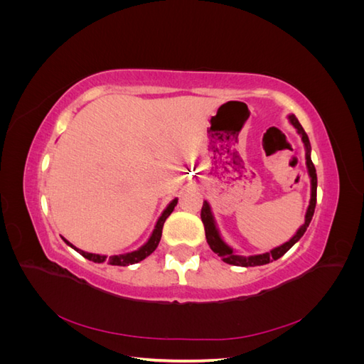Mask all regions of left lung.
I'll return each instance as SVG.
<instances>
[{"label": "left lung", "instance_id": "obj_1", "mask_svg": "<svg viewBox=\"0 0 364 364\" xmlns=\"http://www.w3.org/2000/svg\"><path fill=\"white\" fill-rule=\"evenodd\" d=\"M289 118L291 121V124L297 129V134L302 136V141H304L305 149H306V153H305L306 167H308V173H310V178H311V200H310V206H308L306 214H305V223L299 228V230H297L296 235L290 241H287V243H284L282 246L273 249V250H270L267 253H262V255H253V257H247V258L246 257H240V255H235V253L232 252V249H230L225 243V241L222 240V237H220L218 230L215 228V223H214V217H213V213H211V208H209L208 202L205 200L203 206H202L200 217H202V222H203V226H205V235H206L208 245H209V247L213 249V252L217 253L220 258H222L228 264H232V266L255 267V266H262V264H269L273 259L281 258L285 252H289L291 249V246L296 243V241L301 240V237L305 234V230H306L308 225H310L311 218L314 215V208H316V200H317V174H316L314 164H313L311 156H310V151H311L310 139H308L305 130L301 126L299 121H297V118L294 115H290Z\"/></svg>", "mask_w": 364, "mask_h": 364}]
</instances>
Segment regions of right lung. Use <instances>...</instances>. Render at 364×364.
<instances>
[{
    "label": "right lung",
    "instance_id": "add662e5",
    "mask_svg": "<svg viewBox=\"0 0 364 364\" xmlns=\"http://www.w3.org/2000/svg\"><path fill=\"white\" fill-rule=\"evenodd\" d=\"M176 205H178V199H174L167 208H165V211H164L162 215L159 217L155 229H153L151 237L149 238V241H147V243H146L144 246L139 247V249L135 250V252L124 253V255H112V257L107 258V257H105V255H97V253H90V252H83V250H80V249H77V247H74L71 243H68V241L65 240V238H63V241H65V243H67L68 246H71L74 250L79 252L82 257H85L86 259H90V261H94V262L107 261V264H111V266H129V264H136V262L142 261L144 258H147V257L150 255V253L158 247L159 241H161L162 228H164L165 220H167V217L173 213V209H174Z\"/></svg>",
    "mask_w": 364,
    "mask_h": 364
}]
</instances>
